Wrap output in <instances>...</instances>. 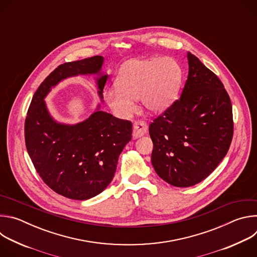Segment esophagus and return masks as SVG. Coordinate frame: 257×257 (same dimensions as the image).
I'll list each match as a JSON object with an SVG mask.
<instances>
[{"label":"esophagus","mask_w":257,"mask_h":257,"mask_svg":"<svg viewBox=\"0 0 257 257\" xmlns=\"http://www.w3.org/2000/svg\"><path fill=\"white\" fill-rule=\"evenodd\" d=\"M148 129L149 127L144 121H141V120L135 121L133 123V137L134 138L141 137L142 135H144L146 132H148Z\"/></svg>","instance_id":"34e87169"}]
</instances>
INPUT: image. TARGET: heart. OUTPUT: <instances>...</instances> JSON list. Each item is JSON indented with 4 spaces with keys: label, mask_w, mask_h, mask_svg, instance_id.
<instances>
[{
    "label": "heart",
    "mask_w": 257,
    "mask_h": 257,
    "mask_svg": "<svg viewBox=\"0 0 257 257\" xmlns=\"http://www.w3.org/2000/svg\"><path fill=\"white\" fill-rule=\"evenodd\" d=\"M181 81V66L172 58L132 60L120 70L116 86L107 87L103 97L120 117L134 113L138 98L146 109L158 113L173 103Z\"/></svg>",
    "instance_id": "obj_1"
}]
</instances>
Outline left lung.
I'll list each match as a JSON object with an SVG mask.
<instances>
[{"mask_svg":"<svg viewBox=\"0 0 257 257\" xmlns=\"http://www.w3.org/2000/svg\"><path fill=\"white\" fill-rule=\"evenodd\" d=\"M181 96L150 125L152 163L169 184L189 187L226 157L233 138L232 103L222 81L194 55Z\"/></svg>","mask_w":257,"mask_h":257,"instance_id":"obj_1","label":"left lung"}]
</instances>
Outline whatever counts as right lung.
Returning <instances> with one entry per match:
<instances>
[{"mask_svg": "<svg viewBox=\"0 0 257 257\" xmlns=\"http://www.w3.org/2000/svg\"><path fill=\"white\" fill-rule=\"evenodd\" d=\"M103 58L94 56L59 65L36 89L24 125L27 153L46 184L65 197L85 200L102 192L114 178L118 159L132 137V123L102 111L74 126L56 123L45 96L62 79L97 73ZM107 75L97 80L98 94Z\"/></svg>", "mask_w": 257, "mask_h": 257, "instance_id": "right-lung-1", "label": "right lung"}]
</instances>
